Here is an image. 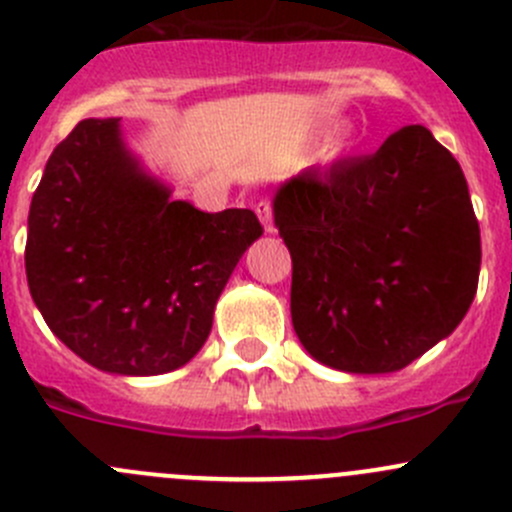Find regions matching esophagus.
Returning a JSON list of instances; mask_svg holds the SVG:
<instances>
[{"instance_id":"esophagus-1","label":"esophagus","mask_w":512,"mask_h":512,"mask_svg":"<svg viewBox=\"0 0 512 512\" xmlns=\"http://www.w3.org/2000/svg\"><path fill=\"white\" fill-rule=\"evenodd\" d=\"M255 213H257V218L262 220V225H265V232L275 230V225H272V203L270 200H260V203H255Z\"/></svg>"}]
</instances>
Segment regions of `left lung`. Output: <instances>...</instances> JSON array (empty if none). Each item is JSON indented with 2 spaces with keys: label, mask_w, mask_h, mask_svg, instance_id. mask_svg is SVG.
I'll use <instances>...</instances> for the list:
<instances>
[{
  "label": "left lung",
  "mask_w": 512,
  "mask_h": 512,
  "mask_svg": "<svg viewBox=\"0 0 512 512\" xmlns=\"http://www.w3.org/2000/svg\"><path fill=\"white\" fill-rule=\"evenodd\" d=\"M272 210L292 255L294 332L332 369H404L476 297L480 230L466 175L428 128L406 126L371 156L302 170Z\"/></svg>",
  "instance_id": "1"
}]
</instances>
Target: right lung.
<instances>
[{
  "label": "right lung",
  "instance_id": "1",
  "mask_svg": "<svg viewBox=\"0 0 512 512\" xmlns=\"http://www.w3.org/2000/svg\"><path fill=\"white\" fill-rule=\"evenodd\" d=\"M262 235L252 210L170 198L121 138L86 118L46 160L29 208V292L51 332L101 371L156 376L208 339L215 302Z\"/></svg>",
  "mask_w": 512,
  "mask_h": 512
}]
</instances>
